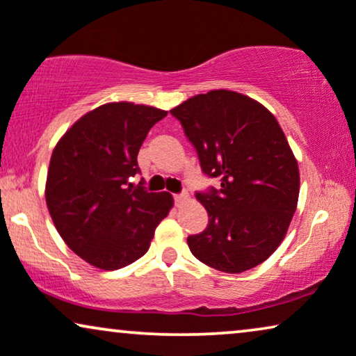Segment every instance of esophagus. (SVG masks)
I'll list each match as a JSON object with an SVG mask.
<instances>
[{
  "label": "esophagus",
  "instance_id": "esophagus-1",
  "mask_svg": "<svg viewBox=\"0 0 356 356\" xmlns=\"http://www.w3.org/2000/svg\"><path fill=\"white\" fill-rule=\"evenodd\" d=\"M187 200H188L187 193H175V195H174V202H175V205H177V207L184 205V203H186Z\"/></svg>",
  "mask_w": 356,
  "mask_h": 356
}]
</instances>
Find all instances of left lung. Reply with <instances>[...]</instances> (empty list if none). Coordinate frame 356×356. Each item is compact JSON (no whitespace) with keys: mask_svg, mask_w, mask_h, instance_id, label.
<instances>
[{"mask_svg":"<svg viewBox=\"0 0 356 356\" xmlns=\"http://www.w3.org/2000/svg\"><path fill=\"white\" fill-rule=\"evenodd\" d=\"M170 113L220 188L197 192L208 226L188 236L208 267L241 273L267 260L285 238L300 195V169L277 118L244 94L216 89Z\"/></svg>","mask_w":356,"mask_h":356,"instance_id":"1","label":"left lung"}]
</instances>
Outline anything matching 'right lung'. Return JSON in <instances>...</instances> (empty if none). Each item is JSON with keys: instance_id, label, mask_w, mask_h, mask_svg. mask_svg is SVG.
Here are the masks:
<instances>
[{"instance_id": "right-lung-1", "label": "right lung", "mask_w": 356, "mask_h": 356, "mask_svg": "<svg viewBox=\"0 0 356 356\" xmlns=\"http://www.w3.org/2000/svg\"><path fill=\"white\" fill-rule=\"evenodd\" d=\"M165 115L141 104H104L74 122L51 153L50 216L66 245L94 267L117 270L138 260L174 205L170 193L130 182L146 135Z\"/></svg>"}]
</instances>
